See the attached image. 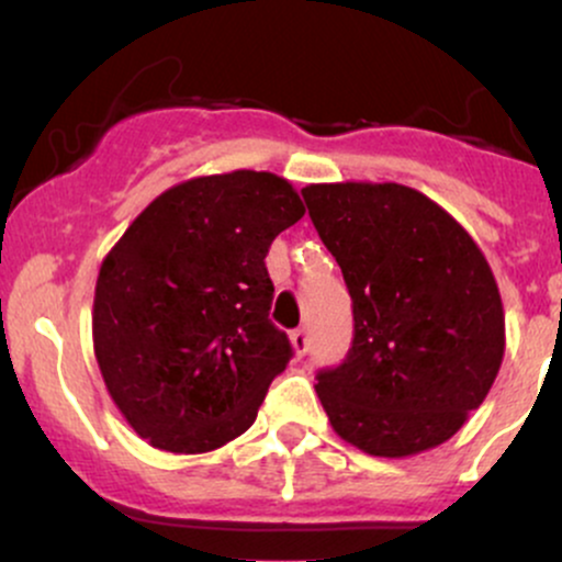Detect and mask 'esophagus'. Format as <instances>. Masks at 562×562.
I'll return each instance as SVG.
<instances>
[{
  "label": "esophagus",
  "mask_w": 562,
  "mask_h": 562,
  "mask_svg": "<svg viewBox=\"0 0 562 562\" xmlns=\"http://www.w3.org/2000/svg\"><path fill=\"white\" fill-rule=\"evenodd\" d=\"M290 346H293L295 357H303L308 351V335L306 330H293L290 333Z\"/></svg>",
  "instance_id": "34e87169"
}]
</instances>
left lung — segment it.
Returning <instances> with one entry per match:
<instances>
[{"instance_id":"left-lung-1","label":"left lung","mask_w":562,"mask_h":562,"mask_svg":"<svg viewBox=\"0 0 562 562\" xmlns=\"http://www.w3.org/2000/svg\"><path fill=\"white\" fill-rule=\"evenodd\" d=\"M303 198L353 301L348 357L314 385L333 430L391 460L449 441L505 357V308L479 243L396 182L308 184Z\"/></svg>"}]
</instances>
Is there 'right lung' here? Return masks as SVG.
I'll return each mask as SVG.
<instances>
[{"label":"right lung","instance_id":"add662e5","mask_svg":"<svg viewBox=\"0 0 562 562\" xmlns=\"http://www.w3.org/2000/svg\"><path fill=\"white\" fill-rule=\"evenodd\" d=\"M306 214L272 171L169 187L97 274L92 344L113 404L150 447L205 454L243 436L288 367L269 322V245Z\"/></svg>","mask_w":562,"mask_h":562}]
</instances>
